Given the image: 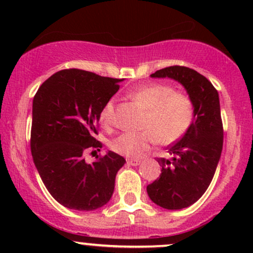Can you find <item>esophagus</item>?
<instances>
[{"label":"esophagus","instance_id":"1","mask_svg":"<svg viewBox=\"0 0 253 253\" xmlns=\"http://www.w3.org/2000/svg\"><path fill=\"white\" fill-rule=\"evenodd\" d=\"M127 164L132 165V167H136V165L140 164V161H138V159H128V161H127Z\"/></svg>","mask_w":253,"mask_h":253}]
</instances>
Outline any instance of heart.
<instances>
[{"label":"heart","mask_w":253,"mask_h":253,"mask_svg":"<svg viewBox=\"0 0 253 253\" xmlns=\"http://www.w3.org/2000/svg\"><path fill=\"white\" fill-rule=\"evenodd\" d=\"M129 97L146 109L141 132H126L110 141V149L127 158H140L157 143H176L190 128L195 117L193 100L184 92L175 91L169 84L152 83L130 90ZM115 101L109 100L101 110L104 126L114 121Z\"/></svg>","instance_id":"b5f03b06"}]
</instances>
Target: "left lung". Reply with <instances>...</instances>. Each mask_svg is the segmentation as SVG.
<instances>
[{"label":"left lung","mask_w":253,"mask_h":253,"mask_svg":"<svg viewBox=\"0 0 253 253\" xmlns=\"http://www.w3.org/2000/svg\"><path fill=\"white\" fill-rule=\"evenodd\" d=\"M151 77H168L181 83L195 108L189 130L168 147L172 158H157L162 173L146 188L149 197L159 207L182 210L205 194L221 156L223 128L219 94L207 78L185 66L164 68Z\"/></svg>","instance_id":"1"}]
</instances>
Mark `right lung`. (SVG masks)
<instances>
[{
	"instance_id": "add662e5",
	"label": "right lung",
	"mask_w": 253,
	"mask_h": 253,
	"mask_svg": "<svg viewBox=\"0 0 253 253\" xmlns=\"http://www.w3.org/2000/svg\"><path fill=\"white\" fill-rule=\"evenodd\" d=\"M121 81L66 69L47 78L33 98L32 157L46 189L64 207L95 211L113 195L125 158L108 151L88 164L84 152L102 147L95 139L101 110Z\"/></svg>"
}]
</instances>
